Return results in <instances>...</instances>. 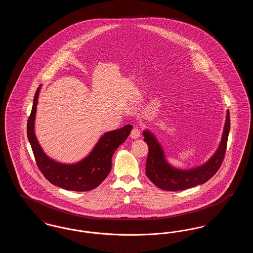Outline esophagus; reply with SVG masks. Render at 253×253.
<instances>
[{"instance_id": "1", "label": "esophagus", "mask_w": 253, "mask_h": 253, "mask_svg": "<svg viewBox=\"0 0 253 253\" xmlns=\"http://www.w3.org/2000/svg\"><path fill=\"white\" fill-rule=\"evenodd\" d=\"M131 137L132 139H137L140 136V129H138L137 127H134L131 132Z\"/></svg>"}]
</instances>
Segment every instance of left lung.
I'll list each match as a JSON object with an SVG mask.
<instances>
[{
    "mask_svg": "<svg viewBox=\"0 0 253 253\" xmlns=\"http://www.w3.org/2000/svg\"><path fill=\"white\" fill-rule=\"evenodd\" d=\"M229 132V112L227 111L221 141L214 154L204 164L194 168L182 169L170 165L162 145L150 130L143 131L144 141L149 147L146 162V175L161 190L177 192L204 184L220 168L226 153Z\"/></svg>",
    "mask_w": 253,
    "mask_h": 253,
    "instance_id": "obj_1",
    "label": "left lung"
}]
</instances>
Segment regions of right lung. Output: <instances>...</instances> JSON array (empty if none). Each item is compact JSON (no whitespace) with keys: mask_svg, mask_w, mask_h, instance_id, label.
Returning <instances> with one entry per match:
<instances>
[{"mask_svg":"<svg viewBox=\"0 0 253 253\" xmlns=\"http://www.w3.org/2000/svg\"><path fill=\"white\" fill-rule=\"evenodd\" d=\"M41 85L33 100L30 117L27 121V137L31 145L37 165L47 180L60 188L74 192L94 190L104 180L112 168V157L132 131V125L104 132L92 151L82 160L75 163H62L49 157L39 143L35 133L38 98Z\"/></svg>","mask_w":253,"mask_h":253,"instance_id":"right-lung-1","label":"right lung"}]
</instances>
